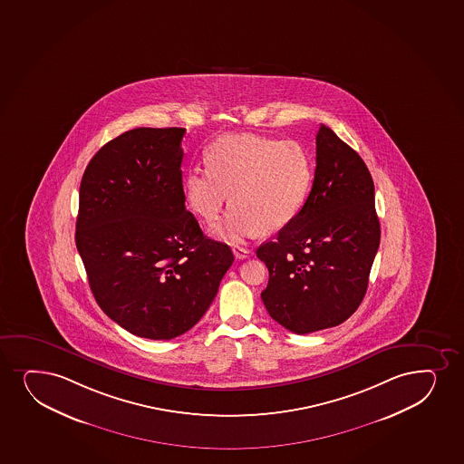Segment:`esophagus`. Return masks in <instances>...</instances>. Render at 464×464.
<instances>
[{
    "label": "esophagus",
    "mask_w": 464,
    "mask_h": 464,
    "mask_svg": "<svg viewBox=\"0 0 464 464\" xmlns=\"http://www.w3.org/2000/svg\"><path fill=\"white\" fill-rule=\"evenodd\" d=\"M233 253H235V256L237 257V259H246V257L250 256L251 250L244 248V246H235Z\"/></svg>",
    "instance_id": "1"
}]
</instances>
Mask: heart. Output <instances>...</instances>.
Instances as JSON below:
<instances>
[{
	"instance_id": "heart-1",
	"label": "heart",
	"mask_w": 464,
	"mask_h": 464,
	"mask_svg": "<svg viewBox=\"0 0 464 464\" xmlns=\"http://www.w3.org/2000/svg\"><path fill=\"white\" fill-rule=\"evenodd\" d=\"M208 169L186 174L188 207L205 222L224 211L231 192L233 208L214 233L242 240L259 229L276 231L304 207L314 181L309 150L298 141H278L255 133L225 135L207 153Z\"/></svg>"
}]
</instances>
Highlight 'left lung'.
Returning a JSON list of instances; mask_svg holds the SVG:
<instances>
[{"label":"left lung","mask_w":464,"mask_h":464,"mask_svg":"<svg viewBox=\"0 0 464 464\" xmlns=\"http://www.w3.org/2000/svg\"><path fill=\"white\" fill-rule=\"evenodd\" d=\"M379 242L370 170L354 149L322 124L304 207L256 250L268 268L261 294L268 314L300 335L348 320L365 296Z\"/></svg>","instance_id":"obj_1"}]
</instances>
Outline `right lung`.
<instances>
[{"label":"right lung","mask_w":464,"mask_h":464,"mask_svg":"<svg viewBox=\"0 0 464 464\" xmlns=\"http://www.w3.org/2000/svg\"><path fill=\"white\" fill-rule=\"evenodd\" d=\"M185 133L126 131L99 149L81 181L76 246L94 300L121 327L150 340L189 331L235 261L186 211Z\"/></svg>","instance_id":"add662e5"}]
</instances>
